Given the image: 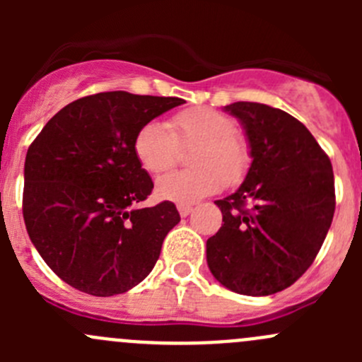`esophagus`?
<instances>
[{
	"label": "esophagus",
	"mask_w": 362,
	"mask_h": 362,
	"mask_svg": "<svg viewBox=\"0 0 362 362\" xmlns=\"http://www.w3.org/2000/svg\"><path fill=\"white\" fill-rule=\"evenodd\" d=\"M191 211H192V206H189V204H178V214H180L182 217H187Z\"/></svg>",
	"instance_id": "esophagus-1"
}]
</instances>
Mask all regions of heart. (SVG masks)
<instances>
[{
    "label": "heart",
    "instance_id": "b5f03b06",
    "mask_svg": "<svg viewBox=\"0 0 362 362\" xmlns=\"http://www.w3.org/2000/svg\"><path fill=\"white\" fill-rule=\"evenodd\" d=\"M228 115L211 108H189L171 115L166 124L147 122L134 136V156L148 173L170 170L178 147H192L189 170L171 171L156 184L160 199L194 204L224 185H238L247 178L252 152Z\"/></svg>",
    "mask_w": 362,
    "mask_h": 362
}]
</instances>
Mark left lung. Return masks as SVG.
I'll use <instances>...</instances> for the list:
<instances>
[{"instance_id":"left-lung-1","label":"left lung","mask_w":362,"mask_h":362,"mask_svg":"<svg viewBox=\"0 0 362 362\" xmlns=\"http://www.w3.org/2000/svg\"><path fill=\"white\" fill-rule=\"evenodd\" d=\"M224 110L245 129L252 164L238 191L215 202L224 224L206 240L208 268L233 293L275 294L312 266L326 240L337 204L333 166L287 112L250 101Z\"/></svg>"}]
</instances>
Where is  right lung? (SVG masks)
<instances>
[{
  "label": "right lung",
  "instance_id": "1",
  "mask_svg": "<svg viewBox=\"0 0 362 362\" xmlns=\"http://www.w3.org/2000/svg\"><path fill=\"white\" fill-rule=\"evenodd\" d=\"M180 98L112 90L59 110L28 148L23 214L33 245L61 280L93 296L133 289L180 222L163 202L134 208L154 184L134 156L138 129Z\"/></svg>",
  "mask_w": 362,
  "mask_h": 362
}]
</instances>
